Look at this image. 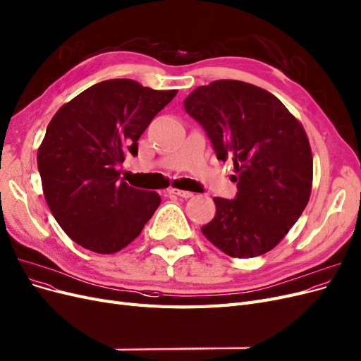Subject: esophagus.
I'll use <instances>...</instances> for the list:
<instances>
[{
	"label": "esophagus",
	"mask_w": 361,
	"mask_h": 361,
	"mask_svg": "<svg viewBox=\"0 0 361 361\" xmlns=\"http://www.w3.org/2000/svg\"><path fill=\"white\" fill-rule=\"evenodd\" d=\"M169 194L180 197V198H191V197H194V194L190 192V191H182V190H176V188L169 190Z\"/></svg>",
	"instance_id": "obj_1"
}]
</instances>
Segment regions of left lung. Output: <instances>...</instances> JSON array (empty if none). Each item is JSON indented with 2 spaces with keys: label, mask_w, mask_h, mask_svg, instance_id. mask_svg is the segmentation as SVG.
Returning a JSON list of instances; mask_svg holds the SVG:
<instances>
[{
  "label": "left lung",
  "mask_w": 361,
  "mask_h": 361,
  "mask_svg": "<svg viewBox=\"0 0 361 361\" xmlns=\"http://www.w3.org/2000/svg\"><path fill=\"white\" fill-rule=\"evenodd\" d=\"M202 123L218 159H233L234 200L215 197L206 239L234 258L275 247L305 210L312 191L314 158L300 121L279 98L240 80L198 86L183 100Z\"/></svg>",
  "instance_id": "8db88e82"
}]
</instances>
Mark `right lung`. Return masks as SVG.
<instances>
[{
    "label": "right lung",
    "mask_w": 361,
    "mask_h": 361,
    "mask_svg": "<svg viewBox=\"0 0 361 361\" xmlns=\"http://www.w3.org/2000/svg\"><path fill=\"white\" fill-rule=\"evenodd\" d=\"M176 90L157 91L131 79L85 90L49 122L37 152L52 215L85 250L115 254L142 233L161 203L155 191L119 180V164L137 155V140Z\"/></svg>",
    "instance_id": "right-lung-1"
}]
</instances>
